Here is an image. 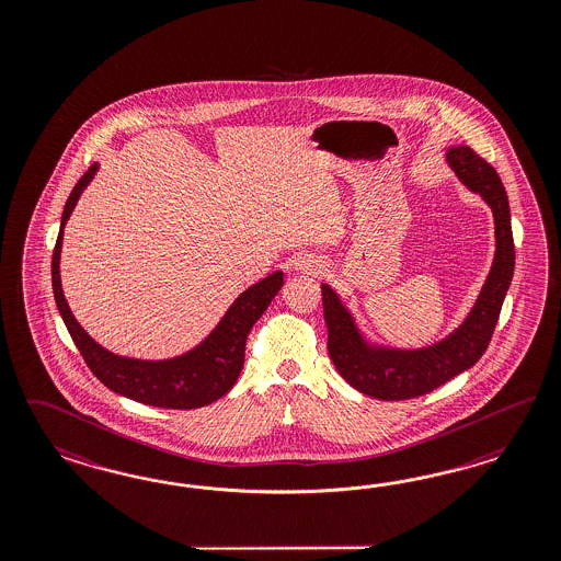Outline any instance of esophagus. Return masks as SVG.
I'll use <instances>...</instances> for the list:
<instances>
[{"instance_id":"34e87169","label":"esophagus","mask_w":561,"mask_h":561,"mask_svg":"<svg viewBox=\"0 0 561 561\" xmlns=\"http://www.w3.org/2000/svg\"><path fill=\"white\" fill-rule=\"evenodd\" d=\"M298 265H300V270H314V272L321 270L319 265H310V263H298Z\"/></svg>"}]
</instances>
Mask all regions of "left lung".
Listing matches in <instances>:
<instances>
[{
    "label": "left lung",
    "instance_id": "8db88e82",
    "mask_svg": "<svg viewBox=\"0 0 561 561\" xmlns=\"http://www.w3.org/2000/svg\"><path fill=\"white\" fill-rule=\"evenodd\" d=\"M450 169L462 185L479 193L492 207L495 220V256L492 272L477 298L473 310L459 329L424 350H391L368 345L357 331L354 317L341 305L340 296L323 289V310L329 331V356L341 376L356 389L374 399L403 401L434 391L469 370L485 354L493 329L500 319L506 291L514 273V238L510 226L506 188L490 162L469 146L450 148L446 153Z\"/></svg>",
    "mask_w": 561,
    "mask_h": 561
}]
</instances>
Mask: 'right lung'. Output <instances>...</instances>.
<instances>
[{"label": "right lung", "mask_w": 561, "mask_h": 561, "mask_svg": "<svg viewBox=\"0 0 561 561\" xmlns=\"http://www.w3.org/2000/svg\"><path fill=\"white\" fill-rule=\"evenodd\" d=\"M96 170L99 164H92L69 193L68 204L61 216L59 237L53 251V294L71 340L80 350L88 368L102 385L127 399L162 409L204 408L218 401L234 387L244 364V345L249 331L284 286V273H272L255 286L244 289L234 300V305L226 310L218 327L197 347L183 356L150 362L111 354L92 340L73 319L59 277L64 228Z\"/></svg>", "instance_id": "obj_1"}]
</instances>
